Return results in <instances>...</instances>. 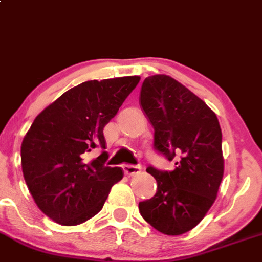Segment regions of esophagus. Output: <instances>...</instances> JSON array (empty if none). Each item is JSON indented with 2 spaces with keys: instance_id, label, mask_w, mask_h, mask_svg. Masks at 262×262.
<instances>
[{
  "instance_id": "1",
  "label": "esophagus",
  "mask_w": 262,
  "mask_h": 262,
  "mask_svg": "<svg viewBox=\"0 0 262 262\" xmlns=\"http://www.w3.org/2000/svg\"><path fill=\"white\" fill-rule=\"evenodd\" d=\"M122 169H123V172H125V174L128 176V177L139 174V173L141 172V167L134 166V164H123Z\"/></svg>"
}]
</instances>
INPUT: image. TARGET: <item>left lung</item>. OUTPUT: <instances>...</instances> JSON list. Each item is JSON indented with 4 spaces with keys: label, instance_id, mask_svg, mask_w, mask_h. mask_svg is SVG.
I'll use <instances>...</instances> for the list:
<instances>
[{
    "label": "left lung",
    "instance_id": "8db88e82",
    "mask_svg": "<svg viewBox=\"0 0 262 262\" xmlns=\"http://www.w3.org/2000/svg\"><path fill=\"white\" fill-rule=\"evenodd\" d=\"M140 101L155 128V148L176 160L170 172L146 169L157 181V192L140 202V213L162 234H184L210 209L224 174L218 117L195 94L164 74L143 80Z\"/></svg>",
    "mask_w": 262,
    "mask_h": 262
}]
</instances>
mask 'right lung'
<instances>
[{
    "label": "right lung",
    "mask_w": 262,
    "mask_h": 262,
    "mask_svg": "<svg viewBox=\"0 0 262 262\" xmlns=\"http://www.w3.org/2000/svg\"><path fill=\"white\" fill-rule=\"evenodd\" d=\"M140 76L90 80L72 88L34 119L20 146L23 177L40 210L61 225H78L104 207L119 167H106L105 125L116 115Z\"/></svg>",
    "instance_id": "obj_1"
}]
</instances>
